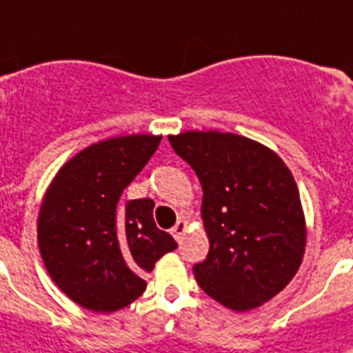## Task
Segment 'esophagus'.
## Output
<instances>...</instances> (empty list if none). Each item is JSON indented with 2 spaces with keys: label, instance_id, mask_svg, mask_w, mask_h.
Wrapping results in <instances>:
<instances>
[{
  "label": "esophagus",
  "instance_id": "34e87169",
  "mask_svg": "<svg viewBox=\"0 0 353 353\" xmlns=\"http://www.w3.org/2000/svg\"><path fill=\"white\" fill-rule=\"evenodd\" d=\"M185 231H188V223L183 222V220H179V222L174 223L173 229H171V234L174 236V240L180 241L182 240V236L185 234Z\"/></svg>",
  "mask_w": 353,
  "mask_h": 353
}]
</instances>
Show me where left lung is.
Here are the masks:
<instances>
[{"label":"left lung","mask_w":353,"mask_h":353,"mask_svg":"<svg viewBox=\"0 0 353 353\" xmlns=\"http://www.w3.org/2000/svg\"><path fill=\"white\" fill-rule=\"evenodd\" d=\"M171 148L202 183L208 258L193 267L202 290L247 312L296 276L307 243L301 198L285 162L247 137L183 131Z\"/></svg>","instance_id":"8db88e82"}]
</instances>
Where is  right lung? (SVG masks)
<instances>
[{
	"mask_svg": "<svg viewBox=\"0 0 353 353\" xmlns=\"http://www.w3.org/2000/svg\"><path fill=\"white\" fill-rule=\"evenodd\" d=\"M162 137L106 139L79 151L46 189L37 241L54 283L92 312L128 307L145 290L142 276L179 247L153 220L150 198L122 200Z\"/></svg>",
	"mask_w": 353,
	"mask_h": 353,
	"instance_id": "add662e5",
	"label": "right lung"
}]
</instances>
